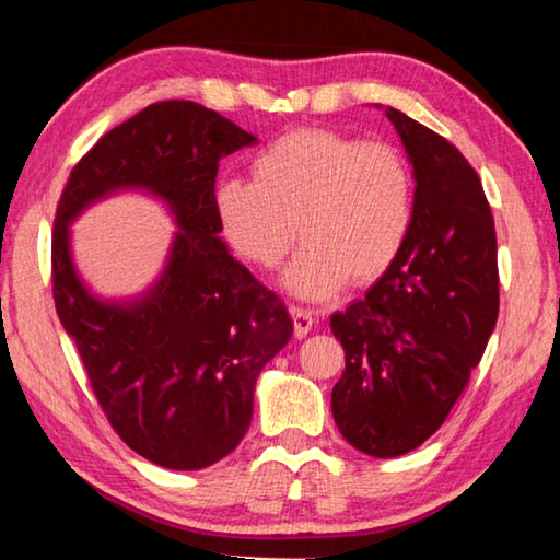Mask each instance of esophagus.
<instances>
[{
  "mask_svg": "<svg viewBox=\"0 0 560 560\" xmlns=\"http://www.w3.org/2000/svg\"><path fill=\"white\" fill-rule=\"evenodd\" d=\"M291 318H293V334L296 338L308 336V330L314 328V314H311L308 308H301V306H291Z\"/></svg>",
  "mask_w": 560,
  "mask_h": 560,
  "instance_id": "esophagus-1",
  "label": "esophagus"
}]
</instances>
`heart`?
Masks as SVG:
<instances>
[{
  "label": "heart",
  "instance_id": "obj_1",
  "mask_svg": "<svg viewBox=\"0 0 560 560\" xmlns=\"http://www.w3.org/2000/svg\"><path fill=\"white\" fill-rule=\"evenodd\" d=\"M214 212L232 249L271 271L303 240L287 271L301 299L368 287L405 249L415 220V175L390 143L330 128L283 132L252 160V179H222Z\"/></svg>",
  "mask_w": 560,
  "mask_h": 560
}]
</instances>
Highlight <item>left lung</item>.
Instances as JSON below:
<instances>
[{
	"label": "left lung",
	"mask_w": 560,
	"mask_h": 560,
	"mask_svg": "<svg viewBox=\"0 0 560 560\" xmlns=\"http://www.w3.org/2000/svg\"><path fill=\"white\" fill-rule=\"evenodd\" d=\"M415 170L405 249L363 301L330 316L346 371L330 395L355 450L400 457L440 430L499 316L494 217L467 158L387 106Z\"/></svg>",
	"instance_id": "1"
}]
</instances>
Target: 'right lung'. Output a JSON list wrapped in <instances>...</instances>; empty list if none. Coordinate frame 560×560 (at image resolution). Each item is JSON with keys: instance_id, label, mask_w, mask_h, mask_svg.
Here are the masks:
<instances>
[{"instance_id": "right-lung-1", "label": "right lung", "mask_w": 560, "mask_h": 560, "mask_svg": "<svg viewBox=\"0 0 560 560\" xmlns=\"http://www.w3.org/2000/svg\"><path fill=\"white\" fill-rule=\"evenodd\" d=\"M254 143L200 103L160 101L108 130L75 163L56 207V314L110 428L132 452L167 469L210 467L242 442L257 375L293 334L283 301L220 240V160ZM118 186L163 196L184 230L164 279L130 307L93 300L68 254V222Z\"/></svg>"}]
</instances>
